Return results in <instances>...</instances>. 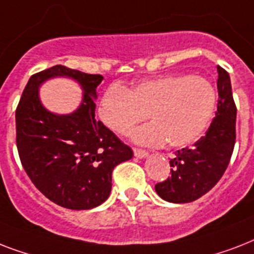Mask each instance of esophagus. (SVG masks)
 <instances>
[{
    "mask_svg": "<svg viewBox=\"0 0 254 254\" xmlns=\"http://www.w3.org/2000/svg\"><path fill=\"white\" fill-rule=\"evenodd\" d=\"M134 155L137 158H146L149 153L146 150H142V149H134Z\"/></svg>",
    "mask_w": 254,
    "mask_h": 254,
    "instance_id": "1",
    "label": "esophagus"
}]
</instances>
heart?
Listing matches in <instances>:
<instances>
[{"label":"heart","instance_id":"1","mask_svg":"<svg viewBox=\"0 0 254 254\" xmlns=\"http://www.w3.org/2000/svg\"><path fill=\"white\" fill-rule=\"evenodd\" d=\"M217 109V91L203 76L170 73L138 81L131 89L112 84L101 96L99 117L111 130L127 135L146 119L149 125L133 131L135 142L185 147L211 127Z\"/></svg>","mask_w":254,"mask_h":254}]
</instances>
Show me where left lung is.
I'll return each mask as SVG.
<instances>
[{"instance_id":"1","label":"left lung","mask_w":254,"mask_h":254,"mask_svg":"<svg viewBox=\"0 0 254 254\" xmlns=\"http://www.w3.org/2000/svg\"><path fill=\"white\" fill-rule=\"evenodd\" d=\"M216 116L211 127L191 147L175 151L170 159L171 177L155 185V191L170 203H190L207 193L220 181L232 157L236 141V105L229 73L217 67Z\"/></svg>"}]
</instances>
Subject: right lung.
Here are the masks:
<instances>
[{"mask_svg":"<svg viewBox=\"0 0 254 254\" xmlns=\"http://www.w3.org/2000/svg\"><path fill=\"white\" fill-rule=\"evenodd\" d=\"M69 77L83 89L76 111L57 115L39 99L49 78ZM101 75L54 65L30 77L15 111L17 147L34 186L50 200L68 209H91L107 200L112 171L129 161L133 150L95 119L96 88Z\"/></svg>","mask_w":254,"mask_h":254,"instance_id":"add662e5","label":"right lung"}]
</instances>
